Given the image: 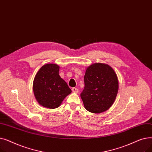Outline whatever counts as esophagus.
<instances>
[{
	"mask_svg": "<svg viewBox=\"0 0 152 152\" xmlns=\"http://www.w3.org/2000/svg\"><path fill=\"white\" fill-rule=\"evenodd\" d=\"M72 91L75 93H78V89L76 88V87H73V88H72Z\"/></svg>",
	"mask_w": 152,
	"mask_h": 152,
	"instance_id": "obj_1",
	"label": "esophagus"
}]
</instances>
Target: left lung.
<instances>
[{"mask_svg": "<svg viewBox=\"0 0 152 152\" xmlns=\"http://www.w3.org/2000/svg\"><path fill=\"white\" fill-rule=\"evenodd\" d=\"M84 79L81 97L85 108L94 113L110 108L118 91V77L112 68L106 64H93L87 68Z\"/></svg>", "mask_w": 152, "mask_h": 152, "instance_id": "8db88e82", "label": "left lung"}]
</instances>
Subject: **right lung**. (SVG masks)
I'll return each mask as SVG.
<instances>
[{"instance_id": "obj_1", "label": "right lung", "mask_w": 152, "mask_h": 152, "mask_svg": "<svg viewBox=\"0 0 152 152\" xmlns=\"http://www.w3.org/2000/svg\"><path fill=\"white\" fill-rule=\"evenodd\" d=\"M60 67L47 64L38 71L33 81V92L40 105L48 108L58 107L71 92L66 83L59 76Z\"/></svg>"}]
</instances>
